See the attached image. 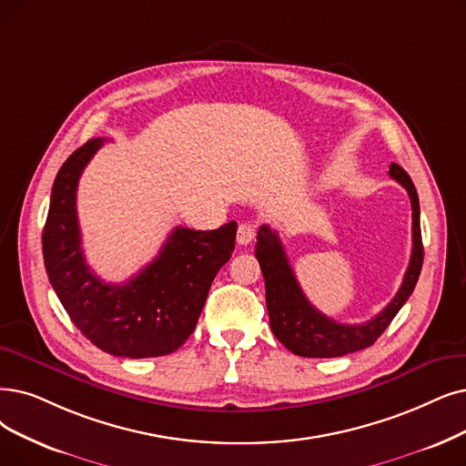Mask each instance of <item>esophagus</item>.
Listing matches in <instances>:
<instances>
[{
	"mask_svg": "<svg viewBox=\"0 0 466 466\" xmlns=\"http://www.w3.org/2000/svg\"><path fill=\"white\" fill-rule=\"evenodd\" d=\"M256 237V226L252 221H243L237 229V243L240 247H245L248 243H252V238Z\"/></svg>",
	"mask_w": 466,
	"mask_h": 466,
	"instance_id": "1",
	"label": "esophagus"
}]
</instances>
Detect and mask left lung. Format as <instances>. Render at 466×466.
Returning <instances> with one entry per match:
<instances>
[{"mask_svg": "<svg viewBox=\"0 0 466 466\" xmlns=\"http://www.w3.org/2000/svg\"><path fill=\"white\" fill-rule=\"evenodd\" d=\"M390 176L401 183L411 198L413 208V250L403 283L377 318L361 325L339 323L319 309H315L289 264L279 233L262 226L256 237V258L266 281V304L269 313L271 330L285 348L302 358H340L346 353L373 346L377 339L392 323V319L411 296L422 268V237H420V208L419 195L409 174L398 164H390Z\"/></svg>", "mask_w": 466, "mask_h": 466, "instance_id": "8db88e82", "label": "left lung"}]
</instances>
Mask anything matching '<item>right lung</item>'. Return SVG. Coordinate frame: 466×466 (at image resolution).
Returning a JSON list of instances; mask_svg holds the SVG:
<instances>
[{
    "instance_id": "right-lung-1",
    "label": "right lung",
    "mask_w": 466,
    "mask_h": 466,
    "mask_svg": "<svg viewBox=\"0 0 466 466\" xmlns=\"http://www.w3.org/2000/svg\"><path fill=\"white\" fill-rule=\"evenodd\" d=\"M105 139H89L55 177L42 235L44 262L72 323L110 356H168L191 337L210 285L235 250L237 223L214 231L176 228L158 256L122 285L89 269L76 214L78 181Z\"/></svg>"
}]
</instances>
